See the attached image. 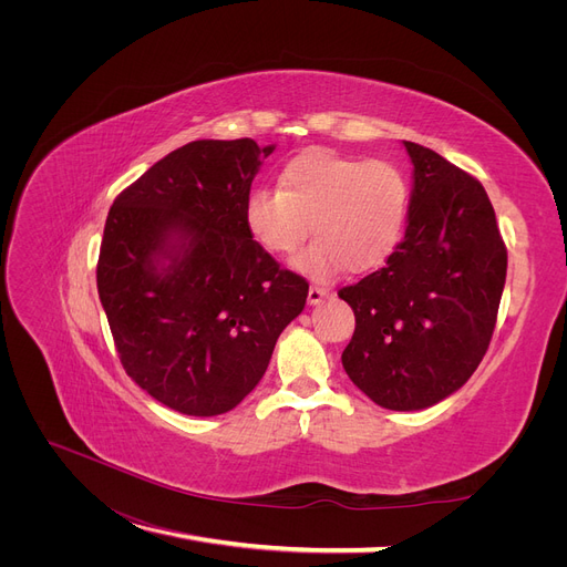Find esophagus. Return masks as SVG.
<instances>
[{"label":"esophagus","mask_w":567,"mask_h":567,"mask_svg":"<svg viewBox=\"0 0 567 567\" xmlns=\"http://www.w3.org/2000/svg\"><path fill=\"white\" fill-rule=\"evenodd\" d=\"M329 296H331V291H329V289L312 285V287L308 289V303H310V306H319V303H323L326 299H329Z\"/></svg>","instance_id":"34e87169"}]
</instances>
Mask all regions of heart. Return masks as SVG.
Returning a JSON list of instances; mask_svg holds the SVG:
<instances>
[{
  "mask_svg": "<svg viewBox=\"0 0 567 567\" xmlns=\"http://www.w3.org/2000/svg\"><path fill=\"white\" fill-rule=\"evenodd\" d=\"M409 202V182L393 163L308 152L285 165L280 190L246 197L244 223L252 241L276 255L299 248L312 223L315 241L291 266L329 280L344 266L363 274L389 259L402 241Z\"/></svg>",
  "mask_w": 567,
  "mask_h": 567,
  "instance_id": "b5f03b06",
  "label": "heart"
}]
</instances>
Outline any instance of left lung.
<instances>
[{
  "instance_id": "1",
  "label": "left lung",
  "mask_w": 567,
  "mask_h": 567,
  "mask_svg": "<svg viewBox=\"0 0 567 567\" xmlns=\"http://www.w3.org/2000/svg\"><path fill=\"white\" fill-rule=\"evenodd\" d=\"M413 186L404 241L383 268L338 291L355 317L349 379L379 406L427 409L468 381L489 347L508 271L481 182L404 142Z\"/></svg>"
}]
</instances>
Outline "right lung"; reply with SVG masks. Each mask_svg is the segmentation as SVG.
Here are the masks:
<instances>
[{"instance_id": "obj_1", "label": "right lung", "mask_w": 567, "mask_h": 567, "mask_svg": "<svg viewBox=\"0 0 567 567\" xmlns=\"http://www.w3.org/2000/svg\"><path fill=\"white\" fill-rule=\"evenodd\" d=\"M276 144L197 140L148 167L110 208L99 299L126 374L186 415L231 411L264 377L308 282L244 223Z\"/></svg>"}]
</instances>
